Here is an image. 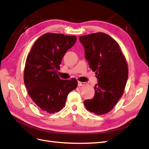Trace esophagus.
Here are the masks:
<instances>
[{
    "label": "esophagus",
    "instance_id": "obj_1",
    "mask_svg": "<svg viewBox=\"0 0 149 149\" xmlns=\"http://www.w3.org/2000/svg\"><path fill=\"white\" fill-rule=\"evenodd\" d=\"M86 84V83L85 82H78V86H84Z\"/></svg>",
    "mask_w": 149,
    "mask_h": 149
}]
</instances>
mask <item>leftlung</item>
<instances>
[{"label":"left lung","instance_id":"left-lung-1","mask_svg":"<svg viewBox=\"0 0 149 149\" xmlns=\"http://www.w3.org/2000/svg\"><path fill=\"white\" fill-rule=\"evenodd\" d=\"M86 59L96 72L98 82L94 98L84 103L88 111L104 115L112 110L122 97L128 78V67L119 44L102 32L79 37Z\"/></svg>","mask_w":149,"mask_h":149}]
</instances>
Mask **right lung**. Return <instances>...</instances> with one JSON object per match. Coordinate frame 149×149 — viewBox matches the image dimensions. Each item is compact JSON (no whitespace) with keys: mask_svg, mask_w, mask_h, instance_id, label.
Masks as SVG:
<instances>
[{"mask_svg":"<svg viewBox=\"0 0 149 149\" xmlns=\"http://www.w3.org/2000/svg\"><path fill=\"white\" fill-rule=\"evenodd\" d=\"M74 36L47 33L38 39L28 54L23 79L35 104L53 113L65 106L68 93L77 88L75 78L61 80L57 74L65 54L75 44Z\"/></svg>","mask_w":149,"mask_h":149,"instance_id":"right-lung-1","label":"right lung"}]
</instances>
